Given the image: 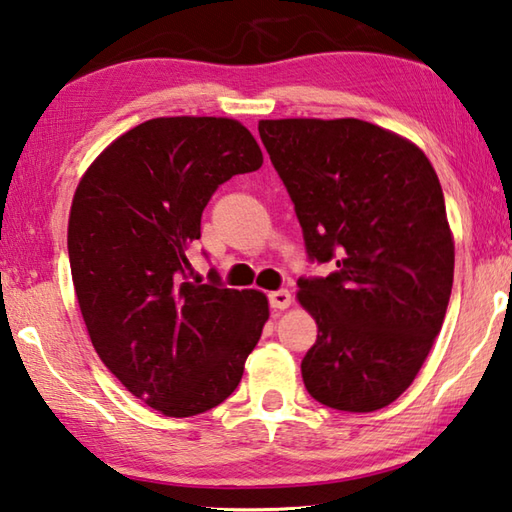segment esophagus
<instances>
[{
  "label": "esophagus",
  "instance_id": "esophagus-1",
  "mask_svg": "<svg viewBox=\"0 0 512 512\" xmlns=\"http://www.w3.org/2000/svg\"><path fill=\"white\" fill-rule=\"evenodd\" d=\"M269 305H272L274 310H287V307L292 305V294H289L287 289H278V292L269 294Z\"/></svg>",
  "mask_w": 512,
  "mask_h": 512
}]
</instances>
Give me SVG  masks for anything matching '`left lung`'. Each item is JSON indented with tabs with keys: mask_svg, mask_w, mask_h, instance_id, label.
Masks as SVG:
<instances>
[{
	"mask_svg": "<svg viewBox=\"0 0 512 512\" xmlns=\"http://www.w3.org/2000/svg\"><path fill=\"white\" fill-rule=\"evenodd\" d=\"M307 256L296 301L318 334L301 363L327 408L374 412L410 388L448 310L455 238L437 171L417 144L356 118L260 120Z\"/></svg>",
	"mask_w": 512,
	"mask_h": 512,
	"instance_id": "1",
	"label": "left lung"
}]
</instances>
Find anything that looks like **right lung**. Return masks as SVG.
<instances>
[{
    "mask_svg": "<svg viewBox=\"0 0 512 512\" xmlns=\"http://www.w3.org/2000/svg\"><path fill=\"white\" fill-rule=\"evenodd\" d=\"M263 151L231 118H153L84 171L69 214L77 305L115 379L165 417L223 403L269 318L258 289L189 281L211 194Z\"/></svg>",
    "mask_w": 512,
    "mask_h": 512,
    "instance_id": "obj_1",
    "label": "right lung"
}]
</instances>
